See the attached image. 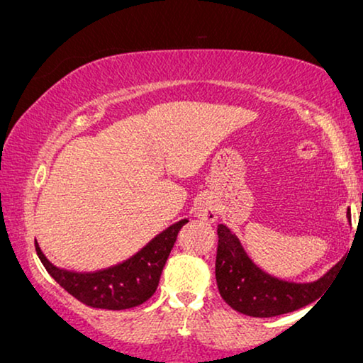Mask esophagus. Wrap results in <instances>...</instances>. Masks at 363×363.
<instances>
[{"instance_id": "obj_1", "label": "esophagus", "mask_w": 363, "mask_h": 363, "mask_svg": "<svg viewBox=\"0 0 363 363\" xmlns=\"http://www.w3.org/2000/svg\"><path fill=\"white\" fill-rule=\"evenodd\" d=\"M196 216L206 223H214L218 219V208L211 198H203L196 206Z\"/></svg>"}]
</instances>
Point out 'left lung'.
Returning a JSON list of instances; mask_svg holds the SVG:
<instances>
[{
    "label": "left lung",
    "mask_w": 363,
    "mask_h": 363,
    "mask_svg": "<svg viewBox=\"0 0 363 363\" xmlns=\"http://www.w3.org/2000/svg\"><path fill=\"white\" fill-rule=\"evenodd\" d=\"M347 220L350 216L347 213ZM216 281L220 296L235 311L252 318H273L308 306L328 290L334 265L314 281H290L260 269L240 239L225 224L218 225Z\"/></svg>",
    "instance_id": "left-lung-1"
}]
</instances>
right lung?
<instances>
[{"label": "right lung", "mask_w": 363, "mask_h": 363, "mask_svg": "<svg viewBox=\"0 0 363 363\" xmlns=\"http://www.w3.org/2000/svg\"><path fill=\"white\" fill-rule=\"evenodd\" d=\"M186 223L185 218L162 230L144 249L123 264L93 273L59 269L44 255L38 240L35 250L50 277L78 301L91 308L119 311L139 306L154 295L177 235Z\"/></svg>", "instance_id": "1"}]
</instances>
